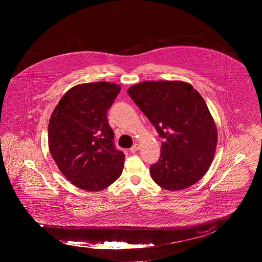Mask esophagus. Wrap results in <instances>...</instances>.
Listing matches in <instances>:
<instances>
[{"mask_svg": "<svg viewBox=\"0 0 262 262\" xmlns=\"http://www.w3.org/2000/svg\"><path fill=\"white\" fill-rule=\"evenodd\" d=\"M139 144L138 143H136V144H134V146L130 148V152H133V153H135V152H137V150L139 149Z\"/></svg>", "mask_w": 262, "mask_h": 262, "instance_id": "34e87169", "label": "esophagus"}]
</instances>
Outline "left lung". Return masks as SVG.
Listing matches in <instances>:
<instances>
[{
  "label": "left lung",
  "mask_w": 262,
  "mask_h": 262,
  "mask_svg": "<svg viewBox=\"0 0 262 262\" xmlns=\"http://www.w3.org/2000/svg\"><path fill=\"white\" fill-rule=\"evenodd\" d=\"M127 93L164 138L160 159L150 167L153 181L168 190L198 183L211 165L218 141L199 91L185 81L159 80L135 84Z\"/></svg>",
  "instance_id": "left-lung-1"
}]
</instances>
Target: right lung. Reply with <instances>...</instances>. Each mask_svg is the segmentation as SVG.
<instances>
[{
	"mask_svg": "<svg viewBox=\"0 0 262 262\" xmlns=\"http://www.w3.org/2000/svg\"><path fill=\"white\" fill-rule=\"evenodd\" d=\"M121 85L107 82L69 89L51 115L48 144L62 174L78 188L100 191L123 172L125 154L115 149L107 111Z\"/></svg>",
	"mask_w": 262,
	"mask_h": 262,
	"instance_id": "obj_1",
	"label": "right lung"
}]
</instances>
